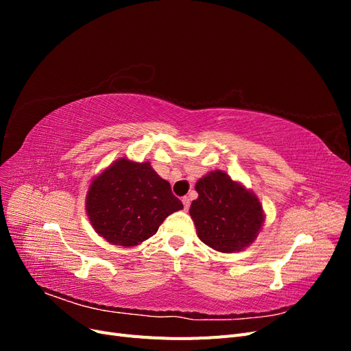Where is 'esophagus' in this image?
Segmentation results:
<instances>
[{
    "instance_id": "esophagus-1",
    "label": "esophagus",
    "mask_w": 351,
    "mask_h": 351,
    "mask_svg": "<svg viewBox=\"0 0 351 351\" xmlns=\"http://www.w3.org/2000/svg\"><path fill=\"white\" fill-rule=\"evenodd\" d=\"M182 202H183V205H184V209L189 210V208H190V197H189V196H184V197L182 199Z\"/></svg>"
}]
</instances>
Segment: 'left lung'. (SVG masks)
I'll use <instances>...</instances> for the list:
<instances>
[{
  "mask_svg": "<svg viewBox=\"0 0 351 351\" xmlns=\"http://www.w3.org/2000/svg\"><path fill=\"white\" fill-rule=\"evenodd\" d=\"M197 199L190 205L197 237L217 252L232 253L256 240L263 224L258 196L226 173L215 169L196 183Z\"/></svg>",
  "mask_w": 351,
  "mask_h": 351,
  "instance_id": "obj_1",
  "label": "left lung"
}]
</instances>
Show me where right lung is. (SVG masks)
Returning a JSON list of instances; mask_svg holds the SVG:
<instances>
[{
	"instance_id": "obj_1",
	"label": "right lung",
	"mask_w": 351,
	"mask_h": 351,
	"mask_svg": "<svg viewBox=\"0 0 351 351\" xmlns=\"http://www.w3.org/2000/svg\"><path fill=\"white\" fill-rule=\"evenodd\" d=\"M183 209L151 162L117 159L95 177L86 195L93 230L111 244L133 247L152 237L164 219Z\"/></svg>"
}]
</instances>
